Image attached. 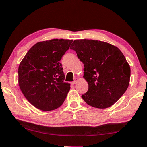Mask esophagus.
Masks as SVG:
<instances>
[{
    "mask_svg": "<svg viewBox=\"0 0 147 147\" xmlns=\"http://www.w3.org/2000/svg\"><path fill=\"white\" fill-rule=\"evenodd\" d=\"M77 81H78V78H75V80H74L73 82H72V84H76V82H77Z\"/></svg>",
    "mask_w": 147,
    "mask_h": 147,
    "instance_id": "obj_1",
    "label": "esophagus"
}]
</instances>
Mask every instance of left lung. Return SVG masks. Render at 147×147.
Here are the masks:
<instances>
[{
	"mask_svg": "<svg viewBox=\"0 0 147 147\" xmlns=\"http://www.w3.org/2000/svg\"><path fill=\"white\" fill-rule=\"evenodd\" d=\"M71 49L84 65L88 90L82 95L84 101L99 109L113 105L129 83L131 71L122 52L111 44L87 39L75 40Z\"/></svg>",
	"mask_w": 147,
	"mask_h": 147,
	"instance_id": "1",
	"label": "left lung"
}]
</instances>
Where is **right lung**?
Instances as JSON below:
<instances>
[{"label":"right lung","mask_w":147,"mask_h":147,"mask_svg":"<svg viewBox=\"0 0 147 147\" xmlns=\"http://www.w3.org/2000/svg\"><path fill=\"white\" fill-rule=\"evenodd\" d=\"M73 40L40 42L28 51L18 68L21 90L36 108L50 111L63 103L70 90L59 62Z\"/></svg>","instance_id":"add662e5"}]
</instances>
